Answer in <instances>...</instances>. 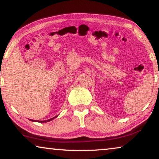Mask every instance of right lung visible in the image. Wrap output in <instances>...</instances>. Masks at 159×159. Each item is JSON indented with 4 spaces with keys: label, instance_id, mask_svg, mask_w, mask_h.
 Instances as JSON below:
<instances>
[{
    "label": "right lung",
    "instance_id": "add662e5",
    "mask_svg": "<svg viewBox=\"0 0 159 159\" xmlns=\"http://www.w3.org/2000/svg\"><path fill=\"white\" fill-rule=\"evenodd\" d=\"M57 117V116H56ZM56 117H54V118H51V119H49V120H43V121H41V120H31V121H36V122H39V123H46V122H49V121H50V120H52L53 119H54L55 118H56Z\"/></svg>",
    "mask_w": 159,
    "mask_h": 159
}]
</instances>
